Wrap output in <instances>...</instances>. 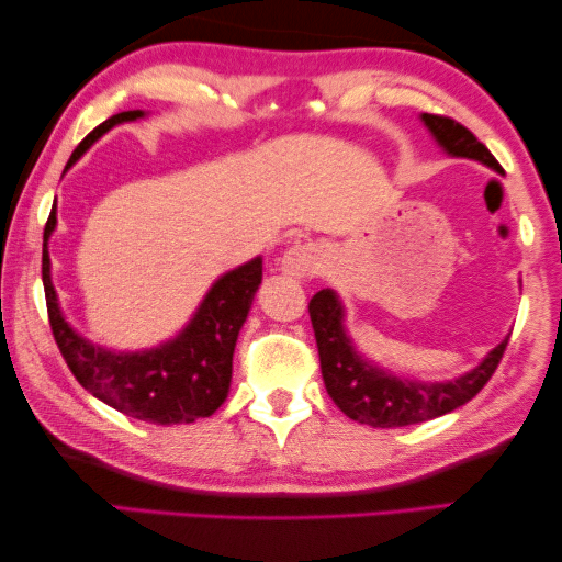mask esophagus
Segmentation results:
<instances>
[{
	"instance_id": "obj_1",
	"label": "esophagus",
	"mask_w": 562,
	"mask_h": 562,
	"mask_svg": "<svg viewBox=\"0 0 562 562\" xmlns=\"http://www.w3.org/2000/svg\"><path fill=\"white\" fill-rule=\"evenodd\" d=\"M318 269V254L314 246L299 244L289 248L281 259V271L293 279H303V276H311Z\"/></svg>"
}]
</instances>
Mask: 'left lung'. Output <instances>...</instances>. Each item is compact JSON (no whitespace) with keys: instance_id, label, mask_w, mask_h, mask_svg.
Listing matches in <instances>:
<instances>
[{"instance_id":"8db88e82","label":"left lung","mask_w":562,"mask_h":562,"mask_svg":"<svg viewBox=\"0 0 562 562\" xmlns=\"http://www.w3.org/2000/svg\"><path fill=\"white\" fill-rule=\"evenodd\" d=\"M420 119L436 136V142L443 146V151L450 156H463V159H475L503 173L488 146L477 142L471 128L458 124L450 116L423 114ZM308 314L311 324H314L321 373H324L328 395L348 418L373 428L413 426V423L434 420L465 406L491 381L505 353V346H508V338H505L483 358L481 366H475L471 373L456 381H408L403 375H393L391 371L368 363L356 351L344 328V306L334 291H318L308 303Z\"/></svg>"}]
</instances>
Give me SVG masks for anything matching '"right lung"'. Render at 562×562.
<instances>
[{
	"instance_id": "add662e5",
	"label": "right lung",
	"mask_w": 562,
	"mask_h": 562,
	"mask_svg": "<svg viewBox=\"0 0 562 562\" xmlns=\"http://www.w3.org/2000/svg\"><path fill=\"white\" fill-rule=\"evenodd\" d=\"M139 116H144V112L136 109V112L114 114L104 124H99L74 149L67 169L101 134ZM54 226H57V209L52 206L47 226H44L42 248L44 296H47L54 341L81 389H87L94 398L104 401L106 406L116 408L124 416L156 423V426L209 418L228 395L238 330L244 326L263 276L261 259L248 261L221 276L206 293V299L201 301L189 326L173 341L151 348V351L114 353L87 341L61 316L57 291L52 286L47 251Z\"/></svg>"
}]
</instances>
